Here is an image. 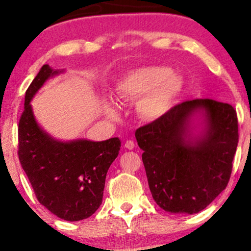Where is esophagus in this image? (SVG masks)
Wrapping results in <instances>:
<instances>
[{"instance_id": "esophagus-1", "label": "esophagus", "mask_w": 251, "mask_h": 251, "mask_svg": "<svg viewBox=\"0 0 251 251\" xmlns=\"http://www.w3.org/2000/svg\"><path fill=\"white\" fill-rule=\"evenodd\" d=\"M125 147H126V149H128V150H132L133 147H135V143H133L132 140H126V144H125Z\"/></svg>"}]
</instances>
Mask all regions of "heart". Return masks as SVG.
Returning a JSON list of instances; mask_svg holds the SVG:
<instances>
[{
  "label": "heart",
  "instance_id": "heart-1",
  "mask_svg": "<svg viewBox=\"0 0 251 251\" xmlns=\"http://www.w3.org/2000/svg\"><path fill=\"white\" fill-rule=\"evenodd\" d=\"M184 82L162 66H149L130 71L118 82L119 99L133 101L140 98L137 111L144 119L157 120L167 114L179 97Z\"/></svg>",
  "mask_w": 251,
  "mask_h": 251
}]
</instances>
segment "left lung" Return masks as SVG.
I'll return each mask as SVG.
<instances>
[{"label":"left lung","mask_w":251,"mask_h":251,"mask_svg":"<svg viewBox=\"0 0 251 251\" xmlns=\"http://www.w3.org/2000/svg\"><path fill=\"white\" fill-rule=\"evenodd\" d=\"M206 112L208 130L197 143L186 142L191 113ZM154 201L166 211L193 215L227 186L239 140L236 111L227 102L193 99L177 104L162 118L136 130Z\"/></svg>","instance_id":"8db88e82"}]
</instances>
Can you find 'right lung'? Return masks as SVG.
Returning <instances> with one entry per match:
<instances>
[{
  "instance_id": "1",
  "label": "right lung",
  "mask_w": 251,
  "mask_h": 251,
  "mask_svg": "<svg viewBox=\"0 0 251 251\" xmlns=\"http://www.w3.org/2000/svg\"><path fill=\"white\" fill-rule=\"evenodd\" d=\"M56 73L43 65L26 90L18 125V157L40 203L57 217L77 222L90 217L101 204L106 174L119 155L121 142L63 143L40 129L29 101Z\"/></svg>"
}]
</instances>
